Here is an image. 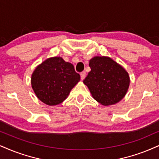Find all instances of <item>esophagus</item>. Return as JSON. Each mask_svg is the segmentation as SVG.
<instances>
[{"label": "esophagus", "mask_w": 159, "mask_h": 159, "mask_svg": "<svg viewBox=\"0 0 159 159\" xmlns=\"http://www.w3.org/2000/svg\"><path fill=\"white\" fill-rule=\"evenodd\" d=\"M85 76H86V73L85 71H83L81 74H80V76H81V80H83L85 78Z\"/></svg>", "instance_id": "obj_1"}]
</instances>
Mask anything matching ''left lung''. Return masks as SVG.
I'll use <instances>...</instances> for the list:
<instances>
[{"mask_svg": "<svg viewBox=\"0 0 159 159\" xmlns=\"http://www.w3.org/2000/svg\"><path fill=\"white\" fill-rule=\"evenodd\" d=\"M91 71L83 83L89 88L92 97L104 106L114 105L126 95L130 85L127 70L113 59L96 56L89 61Z\"/></svg>", "mask_w": 159, "mask_h": 159, "instance_id": "1", "label": "left lung"}]
</instances>
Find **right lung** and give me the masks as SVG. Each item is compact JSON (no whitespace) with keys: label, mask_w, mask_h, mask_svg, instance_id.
Listing matches in <instances>:
<instances>
[{"label":"right lung","mask_w":159,"mask_h":159,"mask_svg":"<svg viewBox=\"0 0 159 159\" xmlns=\"http://www.w3.org/2000/svg\"><path fill=\"white\" fill-rule=\"evenodd\" d=\"M80 80L74 66L61 57L44 60L35 68L31 84L35 95L46 105L54 106L62 103Z\"/></svg>","instance_id":"add662e5"}]
</instances>
